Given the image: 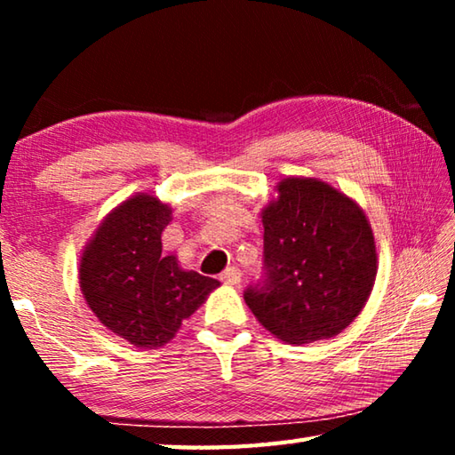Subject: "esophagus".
I'll return each instance as SVG.
<instances>
[{
    "label": "esophagus",
    "instance_id": "34e87169",
    "mask_svg": "<svg viewBox=\"0 0 455 455\" xmlns=\"http://www.w3.org/2000/svg\"><path fill=\"white\" fill-rule=\"evenodd\" d=\"M222 283L225 284H230V287H236L238 283H241V271H238L236 267H228L225 273H222Z\"/></svg>",
    "mask_w": 455,
    "mask_h": 455
}]
</instances>
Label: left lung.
<instances>
[{"mask_svg":"<svg viewBox=\"0 0 455 455\" xmlns=\"http://www.w3.org/2000/svg\"><path fill=\"white\" fill-rule=\"evenodd\" d=\"M275 192L260 211L267 281L244 301L281 341L331 339L355 321L373 291V228L355 200L321 179L284 176Z\"/></svg>","mask_w":455,"mask_h":455,"instance_id":"left-lung-1","label":"left lung"}]
</instances>
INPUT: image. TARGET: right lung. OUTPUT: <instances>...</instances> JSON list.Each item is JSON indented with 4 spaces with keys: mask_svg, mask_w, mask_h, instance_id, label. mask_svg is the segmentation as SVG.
<instances>
[{
    "mask_svg": "<svg viewBox=\"0 0 455 455\" xmlns=\"http://www.w3.org/2000/svg\"><path fill=\"white\" fill-rule=\"evenodd\" d=\"M172 209L150 192H136L106 214L80 252L84 301L102 325L140 349H160L179 333L217 279L163 257Z\"/></svg>",
    "mask_w": 455,
    "mask_h": 455,
    "instance_id": "add662e5",
    "label": "right lung"
}]
</instances>
